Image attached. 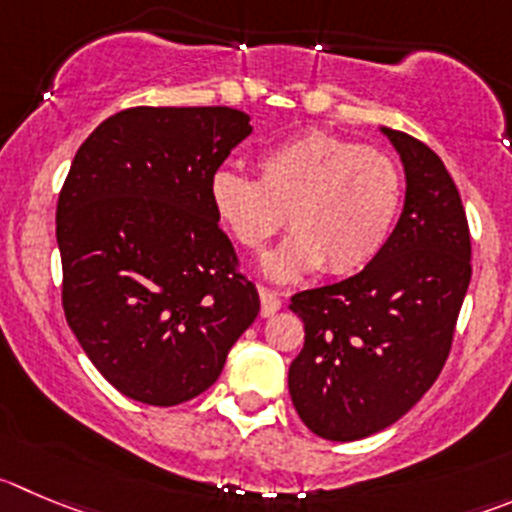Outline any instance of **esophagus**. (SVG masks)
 Returning a JSON list of instances; mask_svg holds the SVG:
<instances>
[{
    "label": "esophagus",
    "mask_w": 512,
    "mask_h": 512,
    "mask_svg": "<svg viewBox=\"0 0 512 512\" xmlns=\"http://www.w3.org/2000/svg\"><path fill=\"white\" fill-rule=\"evenodd\" d=\"M259 299H261V316H271L281 309V299L276 291L259 286Z\"/></svg>",
    "instance_id": "1"
}]
</instances>
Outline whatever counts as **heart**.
Here are the masks:
<instances>
[{
    "instance_id": "obj_1",
    "label": "heart",
    "mask_w": 512,
    "mask_h": 512,
    "mask_svg": "<svg viewBox=\"0 0 512 512\" xmlns=\"http://www.w3.org/2000/svg\"><path fill=\"white\" fill-rule=\"evenodd\" d=\"M405 196L397 163L379 150L329 133H304L266 148L256 180L218 170L211 206L238 246L261 251L291 228L261 269L274 281H299L321 266L357 274L387 246Z\"/></svg>"
}]
</instances>
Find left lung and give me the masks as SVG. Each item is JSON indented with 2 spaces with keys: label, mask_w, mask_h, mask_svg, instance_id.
<instances>
[{
  "label": "left lung",
  "mask_w": 512,
  "mask_h": 512,
  "mask_svg": "<svg viewBox=\"0 0 512 512\" xmlns=\"http://www.w3.org/2000/svg\"><path fill=\"white\" fill-rule=\"evenodd\" d=\"M405 165V208L377 259L339 284L299 291L304 349L289 394L314 435L352 442L394 425L440 377L470 286V228L435 150L382 128Z\"/></svg>",
  "instance_id": "left-lung-1"
}]
</instances>
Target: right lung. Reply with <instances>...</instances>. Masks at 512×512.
I'll list each match as a JSON object with an SVG mask.
<instances>
[{"label":"right lung","mask_w":512,"mask_h":512,"mask_svg":"<svg viewBox=\"0 0 512 512\" xmlns=\"http://www.w3.org/2000/svg\"><path fill=\"white\" fill-rule=\"evenodd\" d=\"M248 120L233 107H130L72 160L57 201L62 309L97 372L135 402L206 392L259 316L211 206Z\"/></svg>","instance_id":"right-lung-1"}]
</instances>
